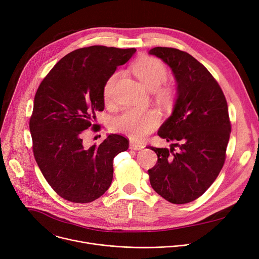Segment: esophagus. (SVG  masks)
I'll return each mask as SVG.
<instances>
[{
  "instance_id": "obj_1",
  "label": "esophagus",
  "mask_w": 259,
  "mask_h": 259,
  "mask_svg": "<svg viewBox=\"0 0 259 259\" xmlns=\"http://www.w3.org/2000/svg\"><path fill=\"white\" fill-rule=\"evenodd\" d=\"M145 148L144 145H141V144H136V143H133L131 142L130 145H129V149L131 150H135V151H140V150H143Z\"/></svg>"
}]
</instances>
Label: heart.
<instances>
[{"label":"heart","instance_id":"heart-1","mask_svg":"<svg viewBox=\"0 0 259 259\" xmlns=\"http://www.w3.org/2000/svg\"><path fill=\"white\" fill-rule=\"evenodd\" d=\"M132 70L140 82L149 91H155L157 100L161 104H169L174 92L168 86H161L167 79L166 67L161 61L154 57L144 56L137 60ZM117 74L112 75L104 86V98L110 101ZM160 123V114L156 110L140 111L126 109L112 120V129L122 133L133 142H142Z\"/></svg>","mask_w":259,"mask_h":259}]
</instances>
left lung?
<instances>
[{"instance_id":"left-lung-1","label":"left lung","mask_w":259,"mask_h":259,"mask_svg":"<svg viewBox=\"0 0 259 259\" xmlns=\"http://www.w3.org/2000/svg\"><path fill=\"white\" fill-rule=\"evenodd\" d=\"M149 54L165 62L177 82L173 112L157 133L175 144L148 147L158 157L148 170L150 183L166 201L189 203L207 191L225 162L231 132L227 101L207 68L186 52L156 47Z\"/></svg>"}]
</instances>
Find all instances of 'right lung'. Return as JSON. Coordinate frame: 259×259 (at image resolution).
<instances>
[{"label":"right lung","instance_id":"1","mask_svg":"<svg viewBox=\"0 0 259 259\" xmlns=\"http://www.w3.org/2000/svg\"><path fill=\"white\" fill-rule=\"evenodd\" d=\"M135 52L104 46L75 50L54 65L36 92L29 124L34 157L51 187L67 201L100 198L112 182L113 158L129 148L118 134L88 148L83 131L99 130L94 123L104 110L105 83Z\"/></svg>","mask_w":259,"mask_h":259}]
</instances>
